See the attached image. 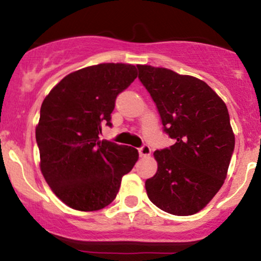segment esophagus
<instances>
[{"label":"esophagus","mask_w":261,"mask_h":261,"mask_svg":"<svg viewBox=\"0 0 261 261\" xmlns=\"http://www.w3.org/2000/svg\"><path fill=\"white\" fill-rule=\"evenodd\" d=\"M139 153L141 157H148L151 154V147L148 145H143L142 147L139 148Z\"/></svg>","instance_id":"esophagus-1"}]
</instances>
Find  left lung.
Listing matches in <instances>:
<instances>
[{
	"label": "left lung",
	"instance_id": "obj_1",
	"mask_svg": "<svg viewBox=\"0 0 261 261\" xmlns=\"http://www.w3.org/2000/svg\"><path fill=\"white\" fill-rule=\"evenodd\" d=\"M164 133L175 143L154 151L157 173L146 180L148 199L175 216L199 212L223 185L234 151L224 101L201 80L163 67L137 65Z\"/></svg>",
	"mask_w": 261,
	"mask_h": 261
}]
</instances>
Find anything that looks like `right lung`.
I'll return each instance as SVG.
<instances>
[{
	"label": "right lung",
	"mask_w": 261,
	"mask_h": 261,
	"mask_svg": "<svg viewBox=\"0 0 261 261\" xmlns=\"http://www.w3.org/2000/svg\"><path fill=\"white\" fill-rule=\"evenodd\" d=\"M136 77L134 65L89 66L64 77L41 104L35 128L40 169L71 208L97 211L109 205L139 160L136 148L99 140L101 124L112 126L116 97Z\"/></svg>",
	"instance_id": "1"
}]
</instances>
